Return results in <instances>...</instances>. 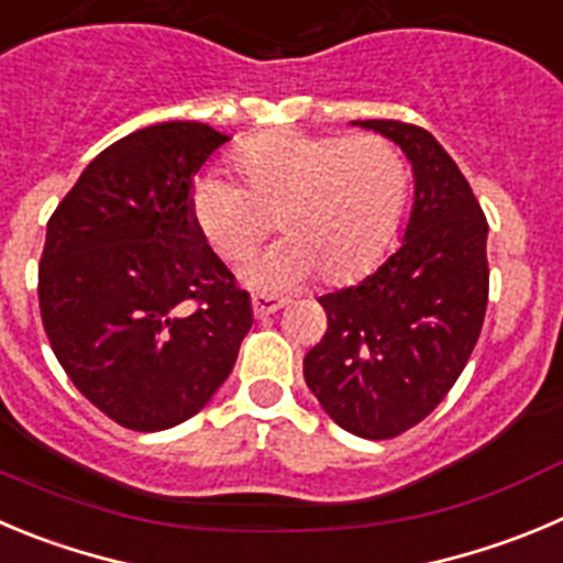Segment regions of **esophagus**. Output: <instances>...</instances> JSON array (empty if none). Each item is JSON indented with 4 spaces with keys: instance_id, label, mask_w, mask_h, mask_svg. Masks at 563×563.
I'll list each match as a JSON object with an SVG mask.
<instances>
[{
    "instance_id": "1",
    "label": "esophagus",
    "mask_w": 563,
    "mask_h": 563,
    "mask_svg": "<svg viewBox=\"0 0 563 563\" xmlns=\"http://www.w3.org/2000/svg\"><path fill=\"white\" fill-rule=\"evenodd\" d=\"M286 306L283 297H272V294H252V313L255 317H269V313L280 311Z\"/></svg>"
}]
</instances>
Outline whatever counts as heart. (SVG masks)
Returning a JSON list of instances; mask_svg holds the SVG:
<instances>
[{
  "label": "heart",
  "instance_id": "heart-1",
  "mask_svg": "<svg viewBox=\"0 0 563 563\" xmlns=\"http://www.w3.org/2000/svg\"><path fill=\"white\" fill-rule=\"evenodd\" d=\"M241 186L199 177L188 217L224 264H244L275 224L288 235L246 269L266 291H286L322 272L328 283L364 275L380 261L408 202V166L383 135H255L230 155Z\"/></svg>",
  "mask_w": 563,
  "mask_h": 563
}]
</instances>
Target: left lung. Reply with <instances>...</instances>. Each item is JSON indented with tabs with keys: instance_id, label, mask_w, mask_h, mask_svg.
<instances>
[{
	"instance_id": "1",
	"label": "left lung",
	"mask_w": 563,
	"mask_h": 563,
	"mask_svg": "<svg viewBox=\"0 0 563 563\" xmlns=\"http://www.w3.org/2000/svg\"><path fill=\"white\" fill-rule=\"evenodd\" d=\"M411 161L413 210L400 250L358 286L319 297L328 333L306 355V383L335 424L394 439L455 386L488 302V224L444 146L417 124L366 119Z\"/></svg>"
}]
</instances>
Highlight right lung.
Returning a JSON list of instances; mask_svg holds the SVG:
<instances>
[{
  "label": "right lung",
  "instance_id": "add662e5",
  "mask_svg": "<svg viewBox=\"0 0 563 563\" xmlns=\"http://www.w3.org/2000/svg\"><path fill=\"white\" fill-rule=\"evenodd\" d=\"M230 135L163 122L99 152L46 224L38 306L77 391L141 433L191 419L233 372L250 294L188 217L191 180Z\"/></svg>",
  "mask_w": 563,
  "mask_h": 563
}]
</instances>
